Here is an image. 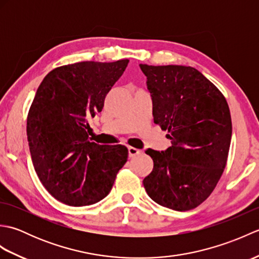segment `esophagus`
Masks as SVG:
<instances>
[{
    "instance_id": "obj_1",
    "label": "esophagus",
    "mask_w": 259,
    "mask_h": 259,
    "mask_svg": "<svg viewBox=\"0 0 259 259\" xmlns=\"http://www.w3.org/2000/svg\"><path fill=\"white\" fill-rule=\"evenodd\" d=\"M128 152H129L130 158H134L141 153V151L139 149H137V148H134V147H128Z\"/></svg>"
}]
</instances>
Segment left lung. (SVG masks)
<instances>
[{
  "instance_id": "left-lung-1",
  "label": "left lung",
  "mask_w": 259,
  "mask_h": 259,
  "mask_svg": "<svg viewBox=\"0 0 259 259\" xmlns=\"http://www.w3.org/2000/svg\"><path fill=\"white\" fill-rule=\"evenodd\" d=\"M140 69L152 98L153 121L171 140L167 150L146 151L153 169L144 179L145 189L159 205L190 210L210 196L226 167L233 129L228 103L195 68Z\"/></svg>"
}]
</instances>
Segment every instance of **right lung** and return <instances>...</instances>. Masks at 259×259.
<instances>
[{
	"instance_id": "1",
	"label": "right lung",
	"mask_w": 259,
	"mask_h": 259,
	"mask_svg": "<svg viewBox=\"0 0 259 259\" xmlns=\"http://www.w3.org/2000/svg\"><path fill=\"white\" fill-rule=\"evenodd\" d=\"M128 63L124 59L62 65L37 88L26 120L32 162L46 189L65 205L103 199L126 162L125 147L97 145L87 129Z\"/></svg>"
}]
</instances>
